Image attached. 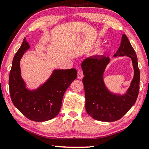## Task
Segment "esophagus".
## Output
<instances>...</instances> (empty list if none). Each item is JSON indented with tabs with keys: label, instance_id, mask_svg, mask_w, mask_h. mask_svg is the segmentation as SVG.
<instances>
[{
	"label": "esophagus",
	"instance_id": "1",
	"mask_svg": "<svg viewBox=\"0 0 149 149\" xmlns=\"http://www.w3.org/2000/svg\"><path fill=\"white\" fill-rule=\"evenodd\" d=\"M77 75H78V78H80V79L83 78L84 73H83V71H82V70H78L77 72Z\"/></svg>",
	"mask_w": 149,
	"mask_h": 149
}]
</instances>
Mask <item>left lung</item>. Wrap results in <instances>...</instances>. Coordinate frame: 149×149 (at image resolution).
Instances as JSON below:
<instances>
[{
    "mask_svg": "<svg viewBox=\"0 0 149 149\" xmlns=\"http://www.w3.org/2000/svg\"><path fill=\"white\" fill-rule=\"evenodd\" d=\"M127 56L132 61L134 76L125 95H116L106 89L103 82V72L109 62L104 56H95L82 63L84 77L86 109L92 118L100 121L113 122L120 119L135 104L139 93L140 73L136 52L127 36L123 34L120 45L114 56Z\"/></svg>",
    "mask_w": 149,
    "mask_h": 149,
    "instance_id": "1",
    "label": "left lung"
}]
</instances>
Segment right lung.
Returning a JSON list of instances; mask_svg holds the SVG:
<instances>
[{
    "label": "right lung",
    "mask_w": 149,
    "mask_h": 149,
    "mask_svg": "<svg viewBox=\"0 0 149 149\" xmlns=\"http://www.w3.org/2000/svg\"><path fill=\"white\" fill-rule=\"evenodd\" d=\"M30 48L26 39L14 56L10 72L9 88L13 105L30 120L46 121L60 112L63 95L77 77L75 69L55 70L47 82L35 91L25 88L19 63L25 50Z\"/></svg>",
    "instance_id": "add662e5"
}]
</instances>
